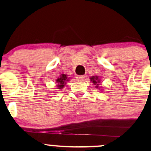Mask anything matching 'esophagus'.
<instances>
[{
	"instance_id": "34e87169",
	"label": "esophagus",
	"mask_w": 151,
	"mask_h": 151,
	"mask_svg": "<svg viewBox=\"0 0 151 151\" xmlns=\"http://www.w3.org/2000/svg\"><path fill=\"white\" fill-rule=\"evenodd\" d=\"M85 76H76V79L78 81H83L85 79Z\"/></svg>"
}]
</instances>
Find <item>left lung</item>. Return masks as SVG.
<instances>
[{
    "instance_id": "8db88e82",
    "label": "left lung",
    "mask_w": 151,
    "mask_h": 151,
    "mask_svg": "<svg viewBox=\"0 0 151 151\" xmlns=\"http://www.w3.org/2000/svg\"><path fill=\"white\" fill-rule=\"evenodd\" d=\"M91 81H92L94 85L97 84V83H100L99 79H98V77H97V76H93V77H91ZM97 85H98V84H97ZM96 87H98V86H96Z\"/></svg>"
}]
</instances>
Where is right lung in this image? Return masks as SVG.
<instances>
[{
  "label": "right lung",
  "instance_id": "right-lung-1",
  "mask_svg": "<svg viewBox=\"0 0 151 151\" xmlns=\"http://www.w3.org/2000/svg\"><path fill=\"white\" fill-rule=\"evenodd\" d=\"M68 77L66 75H65V74H62V75H60V78H58L57 79L56 82H57V86H58V89H60V88H63L64 87V86H65V84L66 83V81H68Z\"/></svg>",
  "mask_w": 151,
  "mask_h": 151
}]
</instances>
